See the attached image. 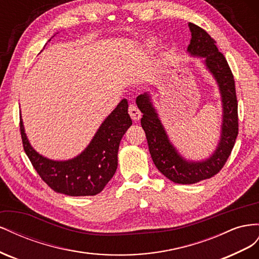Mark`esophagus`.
<instances>
[{"mask_svg": "<svg viewBox=\"0 0 259 259\" xmlns=\"http://www.w3.org/2000/svg\"><path fill=\"white\" fill-rule=\"evenodd\" d=\"M128 114L132 117L133 121H139L140 117H142V112L139 111V109L135 105H130L128 107Z\"/></svg>", "mask_w": 259, "mask_h": 259, "instance_id": "esophagus-1", "label": "esophagus"}]
</instances>
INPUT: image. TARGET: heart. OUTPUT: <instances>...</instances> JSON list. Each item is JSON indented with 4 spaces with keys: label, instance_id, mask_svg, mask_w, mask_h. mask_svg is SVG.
Instances as JSON below:
<instances>
[{
    "label": "heart",
    "instance_id": "b5f03b06",
    "mask_svg": "<svg viewBox=\"0 0 259 259\" xmlns=\"http://www.w3.org/2000/svg\"><path fill=\"white\" fill-rule=\"evenodd\" d=\"M150 43H151V42H150Z\"/></svg>",
    "mask_w": 259,
    "mask_h": 259
}]
</instances>
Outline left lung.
<instances>
[{
	"label": "left lung",
	"instance_id": "8db88e82",
	"mask_svg": "<svg viewBox=\"0 0 259 259\" xmlns=\"http://www.w3.org/2000/svg\"><path fill=\"white\" fill-rule=\"evenodd\" d=\"M191 40L187 52L204 58V64L213 74L221 91L223 101L222 135L214 153L204 161H187L170 144L165 130L152 106L151 97L145 93L136 98L143 112L142 126L146 133L151 158L161 173L175 184L190 185L213 177L228 160L239 133L238 100L233 74L216 41L204 29L189 22Z\"/></svg>",
	"mask_w": 259,
	"mask_h": 259
}]
</instances>
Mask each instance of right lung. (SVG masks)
<instances>
[{"label":"right lung","instance_id":"right-lung-1","mask_svg":"<svg viewBox=\"0 0 259 259\" xmlns=\"http://www.w3.org/2000/svg\"><path fill=\"white\" fill-rule=\"evenodd\" d=\"M127 108V100L123 99L100 125L88 148L68 161H53L38 154L29 144L20 117L23 149L43 182L54 191L71 197L103 191L115 173L120 142L132 125Z\"/></svg>","mask_w":259,"mask_h":259}]
</instances>
